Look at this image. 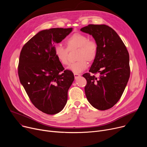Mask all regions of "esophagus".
<instances>
[{
  "mask_svg": "<svg viewBox=\"0 0 147 147\" xmlns=\"http://www.w3.org/2000/svg\"><path fill=\"white\" fill-rule=\"evenodd\" d=\"M74 76L75 79H77L78 78H79V77H80V74H78V73H74Z\"/></svg>",
  "mask_w": 147,
  "mask_h": 147,
  "instance_id": "34e87169",
  "label": "esophagus"
}]
</instances>
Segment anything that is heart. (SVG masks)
Returning <instances> with one entry per match:
<instances>
[{"instance_id":"b5f03b06","label":"heart","mask_w":147,"mask_h":147,"mask_svg":"<svg viewBox=\"0 0 147 147\" xmlns=\"http://www.w3.org/2000/svg\"><path fill=\"white\" fill-rule=\"evenodd\" d=\"M67 49L60 44L55 45L54 54L60 64L63 65L68 64V51L78 49L76 58L78 59L74 63L70 64L68 67L69 70L74 73H79L88 67L87 60L92 62L96 58L98 53V44L94 40H89V37L82 33H76L68 37L65 40Z\"/></svg>"}]
</instances>
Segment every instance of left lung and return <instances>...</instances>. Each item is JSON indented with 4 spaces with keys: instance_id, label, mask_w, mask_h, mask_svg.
Segmentation results:
<instances>
[{
    "instance_id": "1",
    "label": "left lung",
    "mask_w": 147,
    "mask_h": 147,
    "mask_svg": "<svg viewBox=\"0 0 147 147\" xmlns=\"http://www.w3.org/2000/svg\"><path fill=\"white\" fill-rule=\"evenodd\" d=\"M93 36L98 53L89 72L99 73L98 78L84 74L87 84L84 91L89 102L95 109H111L120 99L130 77L129 55L119 36L109 26L89 24L80 29Z\"/></svg>"
}]
</instances>
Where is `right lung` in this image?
<instances>
[{"label": "right lung", "instance_id": "obj_1", "mask_svg": "<svg viewBox=\"0 0 147 147\" xmlns=\"http://www.w3.org/2000/svg\"><path fill=\"white\" fill-rule=\"evenodd\" d=\"M72 28H53L37 33L21 49L18 73L31 102L38 110L55 114L65 107L68 90L74 80L54 54L55 43L63 40Z\"/></svg>", "mask_w": 147, "mask_h": 147}]
</instances>
